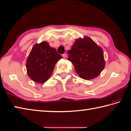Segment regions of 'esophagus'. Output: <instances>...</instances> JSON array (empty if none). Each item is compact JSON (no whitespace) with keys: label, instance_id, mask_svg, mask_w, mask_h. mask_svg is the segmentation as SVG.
<instances>
[{"label":"esophagus","instance_id":"obj_1","mask_svg":"<svg viewBox=\"0 0 131 131\" xmlns=\"http://www.w3.org/2000/svg\"><path fill=\"white\" fill-rule=\"evenodd\" d=\"M62 56L64 58H66L67 57V54L66 53H64L62 55Z\"/></svg>","mask_w":131,"mask_h":131}]
</instances>
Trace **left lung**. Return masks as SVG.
<instances>
[{
    "label": "left lung",
    "mask_w": 131,
    "mask_h": 131,
    "mask_svg": "<svg viewBox=\"0 0 131 131\" xmlns=\"http://www.w3.org/2000/svg\"><path fill=\"white\" fill-rule=\"evenodd\" d=\"M68 53V60L73 64L76 73L83 79L96 78L105 67L103 49L88 36L76 39Z\"/></svg>",
    "instance_id": "left-lung-1"
}]
</instances>
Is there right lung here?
I'll use <instances>...</instances> for the list:
<instances>
[{"label":"right lung","instance_id":"right-lung-1","mask_svg":"<svg viewBox=\"0 0 131 131\" xmlns=\"http://www.w3.org/2000/svg\"><path fill=\"white\" fill-rule=\"evenodd\" d=\"M62 58L47 41L33 46L26 61L27 72L34 81L42 84L50 78L56 63Z\"/></svg>","mask_w":131,"mask_h":131}]
</instances>
